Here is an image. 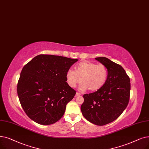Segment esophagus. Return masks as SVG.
Masks as SVG:
<instances>
[{
	"mask_svg": "<svg viewBox=\"0 0 149 149\" xmlns=\"http://www.w3.org/2000/svg\"><path fill=\"white\" fill-rule=\"evenodd\" d=\"M81 94L79 93H78V92H77L76 93V94H75V97H77V96H79V95H80Z\"/></svg>",
	"mask_w": 149,
	"mask_h": 149,
	"instance_id": "34e87169",
	"label": "esophagus"
}]
</instances>
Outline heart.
<instances>
[{"label": "heart", "mask_w": 149, "mask_h": 149, "mask_svg": "<svg viewBox=\"0 0 149 149\" xmlns=\"http://www.w3.org/2000/svg\"><path fill=\"white\" fill-rule=\"evenodd\" d=\"M75 69L69 70L66 74L67 83L71 88L76 87L81 82V90L88 89L91 92H95L104 86L108 79V69L102 64L84 61L77 64Z\"/></svg>", "instance_id": "b5f03b06"}]
</instances>
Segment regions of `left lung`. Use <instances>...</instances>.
<instances>
[{
  "label": "left lung",
  "mask_w": 149,
  "mask_h": 149,
  "mask_svg": "<svg viewBox=\"0 0 149 149\" xmlns=\"http://www.w3.org/2000/svg\"><path fill=\"white\" fill-rule=\"evenodd\" d=\"M108 69L107 80L101 89L83 95L82 114L90 122L104 125L118 119L127 108L130 95V80L119 64L106 57L95 58Z\"/></svg>",
  "instance_id": "obj_1"
}]
</instances>
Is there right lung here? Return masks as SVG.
Masks as SVG:
<instances>
[{
  "instance_id": "obj_1",
  "label": "right lung",
  "mask_w": 149,
  "mask_h": 149,
  "mask_svg": "<svg viewBox=\"0 0 149 149\" xmlns=\"http://www.w3.org/2000/svg\"><path fill=\"white\" fill-rule=\"evenodd\" d=\"M77 59L39 55L25 64L18 80L17 91L29 118L41 125L59 120L75 91L66 82V74Z\"/></svg>"
}]
</instances>
